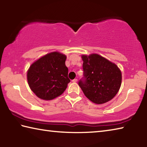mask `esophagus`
I'll use <instances>...</instances> for the list:
<instances>
[{"label": "esophagus", "mask_w": 147, "mask_h": 147, "mask_svg": "<svg viewBox=\"0 0 147 147\" xmlns=\"http://www.w3.org/2000/svg\"><path fill=\"white\" fill-rule=\"evenodd\" d=\"M77 81H78V80H77L76 78H74V80H72V82H76Z\"/></svg>", "instance_id": "1"}]
</instances>
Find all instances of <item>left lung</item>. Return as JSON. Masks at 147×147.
<instances>
[{"label": "left lung", "mask_w": 147, "mask_h": 147, "mask_svg": "<svg viewBox=\"0 0 147 147\" xmlns=\"http://www.w3.org/2000/svg\"><path fill=\"white\" fill-rule=\"evenodd\" d=\"M84 77L78 82L86 96L93 103L111 100L121 88V71L115 63L97 54L82 55Z\"/></svg>", "instance_id": "left-lung-1"}]
</instances>
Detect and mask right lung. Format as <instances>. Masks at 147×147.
<instances>
[{
  "instance_id": "add662e5",
  "label": "right lung",
  "mask_w": 147,
  "mask_h": 147,
  "mask_svg": "<svg viewBox=\"0 0 147 147\" xmlns=\"http://www.w3.org/2000/svg\"><path fill=\"white\" fill-rule=\"evenodd\" d=\"M65 55L53 52L34 62L27 71L30 88L39 98L51 100L63 93L70 82Z\"/></svg>"
}]
</instances>
